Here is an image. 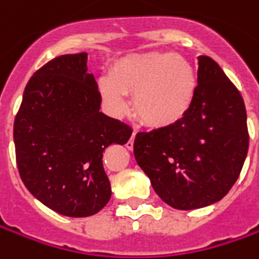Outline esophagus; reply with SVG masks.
Returning a JSON list of instances; mask_svg holds the SVG:
<instances>
[{"mask_svg":"<svg viewBox=\"0 0 259 259\" xmlns=\"http://www.w3.org/2000/svg\"><path fill=\"white\" fill-rule=\"evenodd\" d=\"M135 135H137V133H133V135H131V140H130V141H128V145H126V147H128V148H130V150H131V148H133V145H134V140H135Z\"/></svg>","mask_w":259,"mask_h":259,"instance_id":"34e87169","label":"esophagus"}]
</instances>
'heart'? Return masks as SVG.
Masks as SVG:
<instances>
[{
	"mask_svg": "<svg viewBox=\"0 0 259 259\" xmlns=\"http://www.w3.org/2000/svg\"><path fill=\"white\" fill-rule=\"evenodd\" d=\"M99 92L115 115L128 111L134 95V112L143 124L167 128L180 122L193 106L197 73L182 55L150 52L116 60L111 76L99 79Z\"/></svg>",
	"mask_w": 259,
	"mask_h": 259,
	"instance_id": "1",
	"label": "heart"
}]
</instances>
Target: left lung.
<instances>
[{
	"label": "left lung",
	"instance_id": "obj_1",
	"mask_svg": "<svg viewBox=\"0 0 259 259\" xmlns=\"http://www.w3.org/2000/svg\"><path fill=\"white\" fill-rule=\"evenodd\" d=\"M197 94L180 122L138 133L134 155L155 193L179 210L224 199L242 170L249 135L239 91L221 66L199 56Z\"/></svg>",
	"mask_w": 259,
	"mask_h": 259
}]
</instances>
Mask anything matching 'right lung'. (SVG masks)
Segmentation results:
<instances>
[{
	"mask_svg": "<svg viewBox=\"0 0 259 259\" xmlns=\"http://www.w3.org/2000/svg\"><path fill=\"white\" fill-rule=\"evenodd\" d=\"M88 53L63 55L35 72L14 121L17 167L28 192L57 213L85 218L111 199L102 153L128 143L130 125L101 112Z\"/></svg>",
	"mask_w": 259,
	"mask_h": 259,
	"instance_id": "1",
	"label": "right lung"
}]
</instances>
